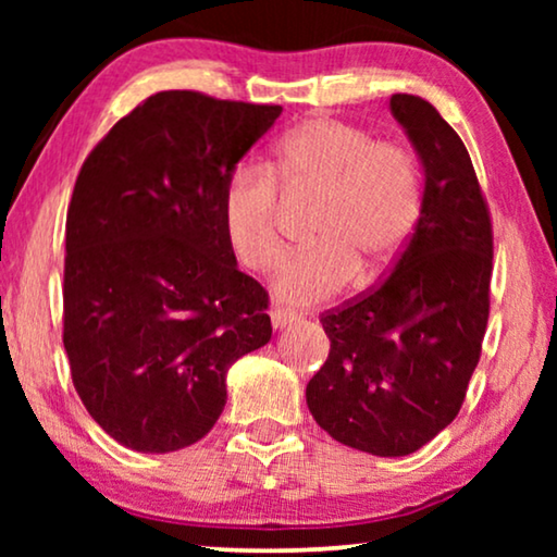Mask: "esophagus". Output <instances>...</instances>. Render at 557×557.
I'll list each match as a JSON object with an SVG mask.
<instances>
[{
	"label": "esophagus",
	"instance_id": "34e87169",
	"mask_svg": "<svg viewBox=\"0 0 557 557\" xmlns=\"http://www.w3.org/2000/svg\"><path fill=\"white\" fill-rule=\"evenodd\" d=\"M299 314H296V311H286V309H273L271 311V324H273V330H286V326H292V324H296L299 322Z\"/></svg>",
	"mask_w": 557,
	"mask_h": 557
}]
</instances>
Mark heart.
Returning a JSON list of instances; mask_svg holds the SVG:
<instances>
[{
	"mask_svg": "<svg viewBox=\"0 0 557 557\" xmlns=\"http://www.w3.org/2000/svg\"><path fill=\"white\" fill-rule=\"evenodd\" d=\"M317 195L309 246L281 265L273 294L288 307L330 299L355 271L362 278L387 269L413 233L421 212L416 159L395 144H375L337 119H309L281 136L269 172L240 164L220 200L225 240L248 271L269 273L281 258L278 189Z\"/></svg>",
	"mask_w": 557,
	"mask_h": 557,
	"instance_id": "heart-1",
	"label": "heart"
}]
</instances>
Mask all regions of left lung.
<instances>
[{"label": "left lung", "instance_id": "8db88e82", "mask_svg": "<svg viewBox=\"0 0 557 557\" xmlns=\"http://www.w3.org/2000/svg\"><path fill=\"white\" fill-rule=\"evenodd\" d=\"M391 113L423 172L421 215L391 276L322 317L330 357L307 406L334 441L408 456L459 413L490 319L492 223L459 134L421 96Z\"/></svg>", "mask_w": 557, "mask_h": 557}]
</instances>
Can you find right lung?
<instances>
[{"label": "right lung", "instance_id": "obj_1", "mask_svg": "<svg viewBox=\"0 0 557 557\" xmlns=\"http://www.w3.org/2000/svg\"><path fill=\"white\" fill-rule=\"evenodd\" d=\"M281 106L162 90L119 121L75 180L63 345L90 418L170 454L215 425L227 370L269 345V294L227 246L225 182Z\"/></svg>", "mask_w": 557, "mask_h": 557}]
</instances>
